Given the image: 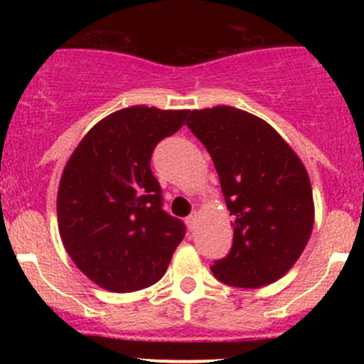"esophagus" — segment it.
I'll use <instances>...</instances> for the list:
<instances>
[{
  "label": "esophagus",
  "instance_id": "obj_1",
  "mask_svg": "<svg viewBox=\"0 0 364 364\" xmlns=\"http://www.w3.org/2000/svg\"><path fill=\"white\" fill-rule=\"evenodd\" d=\"M197 222H199V215H197V213H193V215H190L188 218H186V225H188L190 230H196Z\"/></svg>",
  "mask_w": 364,
  "mask_h": 364
}]
</instances>
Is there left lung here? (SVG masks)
<instances>
[{
    "label": "left lung",
    "mask_w": 364,
    "mask_h": 364,
    "mask_svg": "<svg viewBox=\"0 0 364 364\" xmlns=\"http://www.w3.org/2000/svg\"><path fill=\"white\" fill-rule=\"evenodd\" d=\"M186 124L211 155L232 215V248L213 274L241 289L273 284L294 266L314 229L303 161L271 124L241 109L192 111Z\"/></svg>",
    "instance_id": "left-lung-1"
}]
</instances>
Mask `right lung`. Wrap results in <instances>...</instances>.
Segmentation results:
<instances>
[{
  "instance_id": "add662e5",
  "label": "right lung",
  "mask_w": 364,
  "mask_h": 364,
  "mask_svg": "<svg viewBox=\"0 0 364 364\" xmlns=\"http://www.w3.org/2000/svg\"><path fill=\"white\" fill-rule=\"evenodd\" d=\"M188 112L134 105L109 114L65 165L58 188L61 241L75 266L105 291L156 284L185 237V223L161 209L149 161Z\"/></svg>"
}]
</instances>
